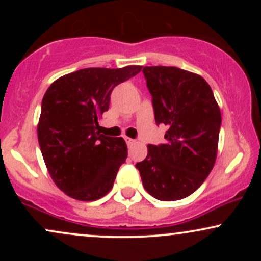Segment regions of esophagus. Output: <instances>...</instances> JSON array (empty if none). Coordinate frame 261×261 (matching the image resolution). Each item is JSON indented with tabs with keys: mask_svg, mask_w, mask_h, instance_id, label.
<instances>
[{
	"mask_svg": "<svg viewBox=\"0 0 261 261\" xmlns=\"http://www.w3.org/2000/svg\"><path fill=\"white\" fill-rule=\"evenodd\" d=\"M125 141H126L128 147H131V146L135 145V140H133V139H128V137H125Z\"/></svg>",
	"mask_w": 261,
	"mask_h": 261,
	"instance_id": "1",
	"label": "esophagus"
}]
</instances>
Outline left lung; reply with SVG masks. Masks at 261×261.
<instances>
[{
	"label": "left lung",
	"instance_id": "8db88e82",
	"mask_svg": "<svg viewBox=\"0 0 261 261\" xmlns=\"http://www.w3.org/2000/svg\"><path fill=\"white\" fill-rule=\"evenodd\" d=\"M142 72L155 122L168 130L166 142L148 145L147 157L136 168L149 195L175 201L191 195L214 168L221 110L199 74L172 66H146Z\"/></svg>",
	"mask_w": 261,
	"mask_h": 261
}]
</instances>
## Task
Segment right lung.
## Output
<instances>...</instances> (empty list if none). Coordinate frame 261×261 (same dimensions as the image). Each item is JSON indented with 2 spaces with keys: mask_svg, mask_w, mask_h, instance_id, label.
Returning a JSON list of instances; mask_svg holds the SVG:
<instances>
[{
  "mask_svg": "<svg viewBox=\"0 0 261 261\" xmlns=\"http://www.w3.org/2000/svg\"><path fill=\"white\" fill-rule=\"evenodd\" d=\"M141 68H83L60 77L45 92L39 146L50 176L66 195L94 201L112 190L127 147L122 137L97 131L98 119L109 109L114 87L136 76Z\"/></svg>",
  "mask_w": 261,
  "mask_h": 261,
  "instance_id": "obj_1",
  "label": "right lung"
}]
</instances>
